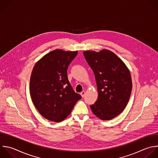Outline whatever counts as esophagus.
Returning <instances> with one entry per match:
<instances>
[{
	"label": "esophagus",
	"mask_w": 158,
	"mask_h": 158,
	"mask_svg": "<svg viewBox=\"0 0 158 158\" xmlns=\"http://www.w3.org/2000/svg\"><path fill=\"white\" fill-rule=\"evenodd\" d=\"M80 94H81V96L83 98V97L85 96V91H82L80 93Z\"/></svg>",
	"instance_id": "obj_1"
}]
</instances>
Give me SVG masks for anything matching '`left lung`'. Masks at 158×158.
I'll use <instances>...</instances> for the list:
<instances>
[{
    "instance_id": "obj_1",
    "label": "left lung",
    "mask_w": 158,
    "mask_h": 158,
    "mask_svg": "<svg viewBox=\"0 0 158 158\" xmlns=\"http://www.w3.org/2000/svg\"><path fill=\"white\" fill-rule=\"evenodd\" d=\"M83 55L93 71L98 92V99L90 106L91 109L100 119L110 120L123 110L129 100L132 88L130 72L110 51H86Z\"/></svg>"
}]
</instances>
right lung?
<instances>
[{"instance_id":"obj_1","label":"right lung","mask_w":158,"mask_h":158,"mask_svg":"<svg viewBox=\"0 0 158 158\" xmlns=\"http://www.w3.org/2000/svg\"><path fill=\"white\" fill-rule=\"evenodd\" d=\"M77 54L56 49L41 58L33 69L31 98L39 112L49 120H64L81 98L73 89L67 76L68 67Z\"/></svg>"}]
</instances>
